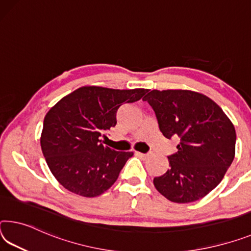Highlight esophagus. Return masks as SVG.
<instances>
[{
	"instance_id": "1",
	"label": "esophagus",
	"mask_w": 251,
	"mask_h": 251,
	"mask_svg": "<svg viewBox=\"0 0 251 251\" xmlns=\"http://www.w3.org/2000/svg\"><path fill=\"white\" fill-rule=\"evenodd\" d=\"M135 154H136L137 156L143 157V158H147V157H149V154H144V153H141V152H135Z\"/></svg>"
}]
</instances>
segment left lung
Returning <instances> with one entry per match:
<instances>
[{"label": "left lung", "mask_w": 251, "mask_h": 251, "mask_svg": "<svg viewBox=\"0 0 251 251\" xmlns=\"http://www.w3.org/2000/svg\"><path fill=\"white\" fill-rule=\"evenodd\" d=\"M143 100L152 106L166 138L177 136V152L168 156L170 169L154 177L168 200L189 203L216 188L231 165L236 130L212 99L191 90H152Z\"/></svg>", "instance_id": "left-lung-1"}]
</instances>
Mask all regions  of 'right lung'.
<instances>
[{
    "label": "right lung",
    "mask_w": 251,
    "mask_h": 251,
    "mask_svg": "<svg viewBox=\"0 0 251 251\" xmlns=\"http://www.w3.org/2000/svg\"><path fill=\"white\" fill-rule=\"evenodd\" d=\"M147 91L85 86L48 111L40 143L51 173L63 188L95 198L116 182L133 152L111 150L99 137L116 125L119 107L140 100Z\"/></svg>",
    "instance_id": "right-lung-1"
}]
</instances>
